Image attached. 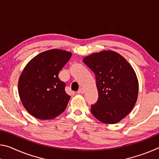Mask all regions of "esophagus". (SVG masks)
Returning <instances> with one entry per match:
<instances>
[{
    "mask_svg": "<svg viewBox=\"0 0 159 159\" xmlns=\"http://www.w3.org/2000/svg\"><path fill=\"white\" fill-rule=\"evenodd\" d=\"M77 93H79V94H83V93H84V89H83V88H79V90H78Z\"/></svg>",
    "mask_w": 159,
    "mask_h": 159,
    "instance_id": "esophagus-1",
    "label": "esophagus"
}]
</instances>
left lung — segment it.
Segmentation results:
<instances>
[{
  "label": "left lung",
  "instance_id": "obj_1",
  "mask_svg": "<svg viewBox=\"0 0 159 159\" xmlns=\"http://www.w3.org/2000/svg\"><path fill=\"white\" fill-rule=\"evenodd\" d=\"M83 61L95 74L98 90L91 113L102 123L119 122L138 99V80L133 67L120 54L111 50L93 53Z\"/></svg>",
  "mask_w": 159,
  "mask_h": 159
}]
</instances>
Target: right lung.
Wrapping results in <instances>:
<instances>
[{
  "label": "right lung",
  "mask_w": 159,
  "mask_h": 159,
  "mask_svg": "<svg viewBox=\"0 0 159 159\" xmlns=\"http://www.w3.org/2000/svg\"><path fill=\"white\" fill-rule=\"evenodd\" d=\"M71 57L65 50L52 49L34 57L26 64L18 82L23 106L34 117L52 119L61 114L71 97L59 73Z\"/></svg>",
  "instance_id": "1"
}]
</instances>
